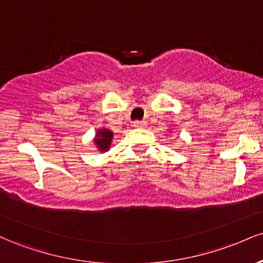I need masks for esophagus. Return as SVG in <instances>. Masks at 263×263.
<instances>
[{
  "mask_svg": "<svg viewBox=\"0 0 263 263\" xmlns=\"http://www.w3.org/2000/svg\"><path fill=\"white\" fill-rule=\"evenodd\" d=\"M134 126L137 128H143V127H147V122L146 121H135Z\"/></svg>",
  "mask_w": 263,
  "mask_h": 263,
  "instance_id": "esophagus-1",
  "label": "esophagus"
}]
</instances>
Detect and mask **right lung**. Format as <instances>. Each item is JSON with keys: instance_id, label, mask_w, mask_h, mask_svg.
Here are the masks:
<instances>
[{"instance_id": "add662e5", "label": "right lung", "mask_w": 263, "mask_h": 263, "mask_svg": "<svg viewBox=\"0 0 263 263\" xmlns=\"http://www.w3.org/2000/svg\"><path fill=\"white\" fill-rule=\"evenodd\" d=\"M112 138H114V132L111 131V129L101 127V128H98L92 142L93 144H95L96 149L104 153V152H107V151L111 148V142H112Z\"/></svg>"}]
</instances>
